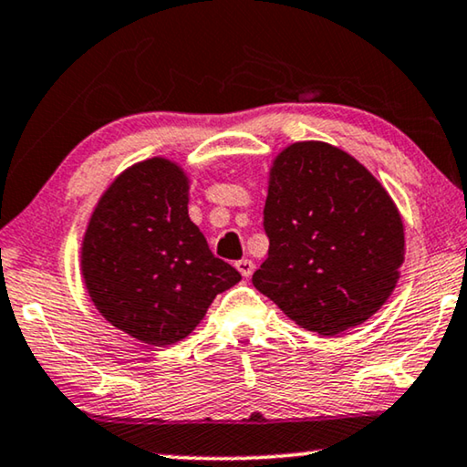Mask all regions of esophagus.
I'll return each mask as SVG.
<instances>
[{
  "label": "esophagus",
  "instance_id": "obj_1",
  "mask_svg": "<svg viewBox=\"0 0 467 467\" xmlns=\"http://www.w3.org/2000/svg\"><path fill=\"white\" fill-rule=\"evenodd\" d=\"M236 266V270H239V273L243 275V276H252V273H254V268H255V264L252 262V260H247V257H243V260H239L234 264Z\"/></svg>",
  "mask_w": 467,
  "mask_h": 467
}]
</instances>
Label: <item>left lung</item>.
Here are the masks:
<instances>
[{"label":"left lung","mask_w":467,"mask_h":467,"mask_svg":"<svg viewBox=\"0 0 467 467\" xmlns=\"http://www.w3.org/2000/svg\"><path fill=\"white\" fill-rule=\"evenodd\" d=\"M264 233L268 257L254 287L321 336L373 317L405 260L394 201L357 159L325 142H296L275 159Z\"/></svg>","instance_id":"left-lung-1"}]
</instances>
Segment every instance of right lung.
Here are the masks:
<instances>
[{"label":"right lung","instance_id":"obj_1","mask_svg":"<svg viewBox=\"0 0 467 467\" xmlns=\"http://www.w3.org/2000/svg\"><path fill=\"white\" fill-rule=\"evenodd\" d=\"M189 180L149 159L102 194L81 247L89 297L107 321L152 346L184 339L241 275L212 254L189 218Z\"/></svg>","mask_w":467,"mask_h":467}]
</instances>
